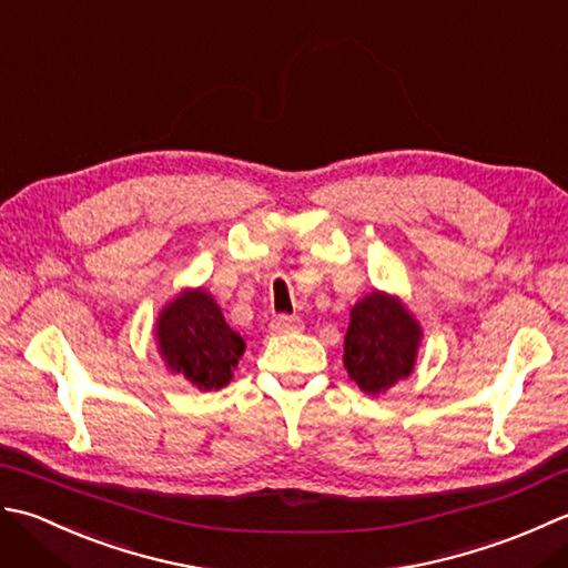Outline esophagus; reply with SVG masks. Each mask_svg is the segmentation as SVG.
<instances>
[{
	"label": "esophagus",
	"mask_w": 568,
	"mask_h": 568,
	"mask_svg": "<svg viewBox=\"0 0 568 568\" xmlns=\"http://www.w3.org/2000/svg\"><path fill=\"white\" fill-rule=\"evenodd\" d=\"M272 331L274 333H294L301 331V321L296 316H274L272 318Z\"/></svg>",
	"instance_id": "esophagus-1"
}]
</instances>
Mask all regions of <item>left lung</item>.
<instances>
[{
  "label": "left lung",
  "instance_id": "obj_1",
  "mask_svg": "<svg viewBox=\"0 0 568 568\" xmlns=\"http://www.w3.org/2000/svg\"><path fill=\"white\" fill-rule=\"evenodd\" d=\"M422 338L424 331L407 304L375 288L351 308L343 365L367 395H385L414 373Z\"/></svg>",
  "mask_w": 568,
  "mask_h": 568
}]
</instances>
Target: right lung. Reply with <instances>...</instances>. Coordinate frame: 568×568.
Wrapping results in <instances>:
<instances>
[{
    "label": "right lung",
    "instance_id": "1",
    "mask_svg": "<svg viewBox=\"0 0 568 568\" xmlns=\"http://www.w3.org/2000/svg\"><path fill=\"white\" fill-rule=\"evenodd\" d=\"M156 348L173 375L203 392L225 387L245 353L242 335L227 326L213 294L186 286L159 311Z\"/></svg>",
    "mask_w": 568,
    "mask_h": 568
}]
</instances>
